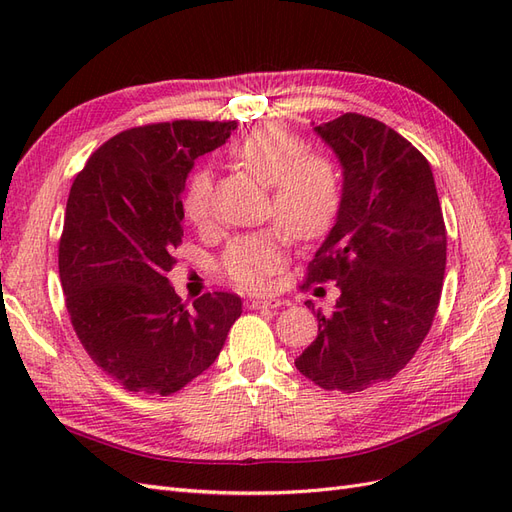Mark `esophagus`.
I'll list each match as a JSON object with an SVG mask.
<instances>
[{"label":"esophagus","instance_id":"34e87169","mask_svg":"<svg viewBox=\"0 0 512 512\" xmlns=\"http://www.w3.org/2000/svg\"><path fill=\"white\" fill-rule=\"evenodd\" d=\"M282 305L280 299H256L250 303L252 309H277Z\"/></svg>","mask_w":512,"mask_h":512}]
</instances>
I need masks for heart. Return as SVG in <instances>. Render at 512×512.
<instances>
[{"instance_id": "1", "label": "heart", "mask_w": 512, "mask_h": 512, "mask_svg": "<svg viewBox=\"0 0 512 512\" xmlns=\"http://www.w3.org/2000/svg\"><path fill=\"white\" fill-rule=\"evenodd\" d=\"M230 158L247 173L269 183V215L273 226L237 237L226 247L222 269L241 290L260 292L288 260V231L297 241H318L335 226L344 203V181L337 162L307 151L299 134L282 123H265L243 134L230 147ZM183 213L190 224L205 228L211 220L213 177L198 168L183 192Z\"/></svg>"}]
</instances>
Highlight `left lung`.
I'll use <instances>...</instances> for the list:
<instances>
[{
  "label": "left lung",
  "mask_w": 512,
  "mask_h": 512,
  "mask_svg": "<svg viewBox=\"0 0 512 512\" xmlns=\"http://www.w3.org/2000/svg\"><path fill=\"white\" fill-rule=\"evenodd\" d=\"M316 132L344 166L339 218L303 288L337 282L339 299L297 369L327 391L391 380L427 337L446 269V226L429 162L386 123L344 113ZM314 309V303L307 301Z\"/></svg>",
  "instance_id": "obj_1"
}]
</instances>
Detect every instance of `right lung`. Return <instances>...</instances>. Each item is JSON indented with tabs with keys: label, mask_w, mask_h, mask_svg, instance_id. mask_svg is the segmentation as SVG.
Returning a JSON list of instances; mask_svg holds the SVG:
<instances>
[{
	"label": "right lung",
	"mask_w": 512,
	"mask_h": 512,
	"mask_svg": "<svg viewBox=\"0 0 512 512\" xmlns=\"http://www.w3.org/2000/svg\"><path fill=\"white\" fill-rule=\"evenodd\" d=\"M235 121L177 119L123 130L76 175L59 239V277L76 337L123 389L173 395L218 359L241 299L183 303L166 273L183 237L181 194L194 160Z\"/></svg>",
	"instance_id": "right-lung-1"
}]
</instances>
